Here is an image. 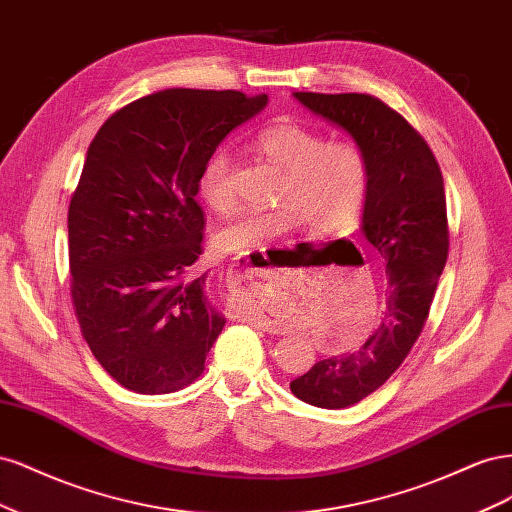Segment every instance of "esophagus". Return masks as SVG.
I'll list each match as a JSON object with an SVG mask.
<instances>
[{"mask_svg": "<svg viewBox=\"0 0 512 512\" xmlns=\"http://www.w3.org/2000/svg\"><path fill=\"white\" fill-rule=\"evenodd\" d=\"M258 269L252 267V260L239 256V258H232V262L228 265V277L235 282H254L256 284V273Z\"/></svg>", "mask_w": 512, "mask_h": 512, "instance_id": "esophagus-1", "label": "esophagus"}]
</instances>
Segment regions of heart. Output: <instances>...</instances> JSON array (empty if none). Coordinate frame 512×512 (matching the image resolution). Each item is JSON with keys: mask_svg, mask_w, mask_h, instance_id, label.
Masks as SVG:
<instances>
[{"mask_svg": "<svg viewBox=\"0 0 512 512\" xmlns=\"http://www.w3.org/2000/svg\"><path fill=\"white\" fill-rule=\"evenodd\" d=\"M262 158L282 170L273 209H247L215 235L224 254H247L305 224L322 235L344 232L359 222L371 183L369 158L352 141H327L297 121H275L252 141ZM198 192L218 213L235 207L232 166L226 149L209 153L198 175Z\"/></svg>", "mask_w": 512, "mask_h": 512, "instance_id": "b5f03b06", "label": "heart"}]
</instances>
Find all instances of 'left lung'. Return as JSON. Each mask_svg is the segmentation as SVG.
<instances>
[{"label": "left lung", "instance_id": "8db88e82", "mask_svg": "<svg viewBox=\"0 0 512 512\" xmlns=\"http://www.w3.org/2000/svg\"><path fill=\"white\" fill-rule=\"evenodd\" d=\"M294 98L344 128L371 166L363 232L384 262L382 322L356 350L322 359L290 382L305 404L339 410L378 391L425 327L448 258L444 179L425 138L382 100L314 91Z\"/></svg>", "mask_w": 512, "mask_h": 512}]
</instances>
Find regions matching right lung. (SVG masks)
<instances>
[{
    "instance_id": "1",
    "label": "right lung",
    "mask_w": 512,
    "mask_h": 512,
    "mask_svg": "<svg viewBox=\"0 0 512 512\" xmlns=\"http://www.w3.org/2000/svg\"><path fill=\"white\" fill-rule=\"evenodd\" d=\"M267 96L164 89L108 117L68 209L70 294L98 363L128 391L175 393L205 371L224 329L207 297L198 175Z\"/></svg>"
}]
</instances>
